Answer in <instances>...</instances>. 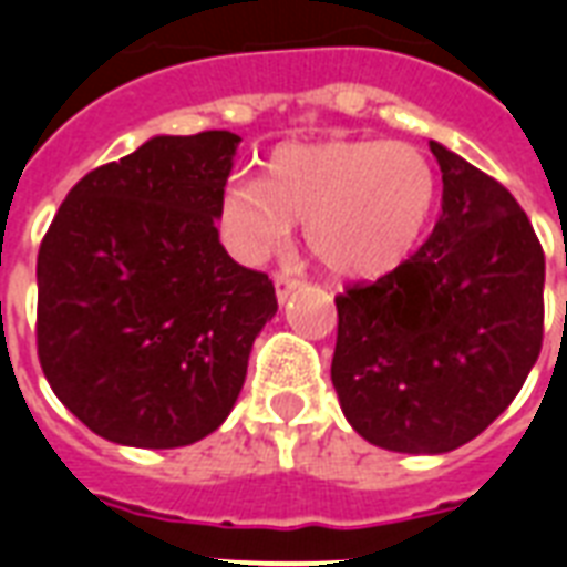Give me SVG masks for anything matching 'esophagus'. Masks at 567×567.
I'll list each match as a JSON object with an SVG mask.
<instances>
[{
  "label": "esophagus",
  "mask_w": 567,
  "mask_h": 567,
  "mask_svg": "<svg viewBox=\"0 0 567 567\" xmlns=\"http://www.w3.org/2000/svg\"><path fill=\"white\" fill-rule=\"evenodd\" d=\"M276 300L279 302H285L288 300V297H291V291H297V288H300V279H297V276H288V274H276Z\"/></svg>",
  "instance_id": "34e87169"
}]
</instances>
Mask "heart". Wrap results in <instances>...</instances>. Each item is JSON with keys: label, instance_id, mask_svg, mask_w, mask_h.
<instances>
[{"label": "heart", "instance_id": "1", "mask_svg": "<svg viewBox=\"0 0 567 567\" xmlns=\"http://www.w3.org/2000/svg\"><path fill=\"white\" fill-rule=\"evenodd\" d=\"M439 196L426 155L403 141L282 144L265 182L235 176L223 188L220 223L244 261H265L306 223V247L341 279L391 274L421 244Z\"/></svg>", "mask_w": 567, "mask_h": 567}]
</instances>
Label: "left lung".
<instances>
[{"label": "left lung", "instance_id": "obj_1", "mask_svg": "<svg viewBox=\"0 0 567 567\" xmlns=\"http://www.w3.org/2000/svg\"><path fill=\"white\" fill-rule=\"evenodd\" d=\"M441 217L414 256L338 293L332 385L364 441L462 447L518 396L545 336V252L501 182L430 141Z\"/></svg>", "mask_w": 567, "mask_h": 567}]
</instances>
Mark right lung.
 <instances>
[{"mask_svg":"<svg viewBox=\"0 0 567 567\" xmlns=\"http://www.w3.org/2000/svg\"><path fill=\"white\" fill-rule=\"evenodd\" d=\"M238 144L150 137L87 173L40 244V368L114 444L171 450L217 430L279 309L267 274L240 267L214 226Z\"/></svg>","mask_w":567,"mask_h":567,"instance_id":"obj_1","label":"right lung"}]
</instances>
